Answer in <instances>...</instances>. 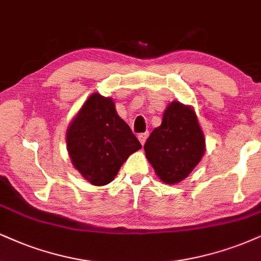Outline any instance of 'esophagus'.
<instances>
[{
    "label": "esophagus",
    "instance_id": "esophagus-1",
    "mask_svg": "<svg viewBox=\"0 0 261 261\" xmlns=\"http://www.w3.org/2000/svg\"><path fill=\"white\" fill-rule=\"evenodd\" d=\"M147 137H149V133H147V132H146V133H141V134H139V136H138V139H139L141 145H144V144H145Z\"/></svg>",
    "mask_w": 261,
    "mask_h": 261
}]
</instances>
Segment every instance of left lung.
Segmentation results:
<instances>
[{
    "instance_id": "1",
    "label": "left lung",
    "mask_w": 261,
    "mask_h": 261,
    "mask_svg": "<svg viewBox=\"0 0 261 261\" xmlns=\"http://www.w3.org/2000/svg\"><path fill=\"white\" fill-rule=\"evenodd\" d=\"M145 155L157 176L168 185L182 181L204 155L205 140L191 106L172 101L162 123L147 138Z\"/></svg>"
}]
</instances>
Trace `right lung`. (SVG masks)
Here are the masks:
<instances>
[{"label": "right lung", "mask_w": 261, "mask_h": 261, "mask_svg": "<svg viewBox=\"0 0 261 261\" xmlns=\"http://www.w3.org/2000/svg\"><path fill=\"white\" fill-rule=\"evenodd\" d=\"M66 145L73 167L95 186L111 182L128 157L141 149L114 100L98 93L87 99L69 124Z\"/></svg>", "instance_id": "add662e5"}]
</instances>
